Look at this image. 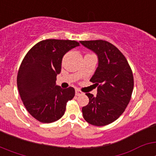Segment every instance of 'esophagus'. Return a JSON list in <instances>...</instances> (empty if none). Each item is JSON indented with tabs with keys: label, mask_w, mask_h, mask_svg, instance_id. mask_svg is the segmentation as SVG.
Listing matches in <instances>:
<instances>
[{
	"label": "esophagus",
	"mask_w": 156,
	"mask_h": 156,
	"mask_svg": "<svg viewBox=\"0 0 156 156\" xmlns=\"http://www.w3.org/2000/svg\"><path fill=\"white\" fill-rule=\"evenodd\" d=\"M82 94H83V92H82L80 90H79V89H76V96H80V95Z\"/></svg>",
	"instance_id": "34e87169"
}]
</instances>
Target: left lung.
<instances>
[{
	"mask_svg": "<svg viewBox=\"0 0 156 156\" xmlns=\"http://www.w3.org/2000/svg\"><path fill=\"white\" fill-rule=\"evenodd\" d=\"M80 44L95 52L98 58V66L90 79L98 87V93L95 97L86 94L89 103L82 108L83 116L94 126L110 124L123 113L131 98V68L122 52L108 41H83Z\"/></svg>",
	"mask_w": 156,
	"mask_h": 156,
	"instance_id": "left-lung-1",
	"label": "left lung"
}]
</instances>
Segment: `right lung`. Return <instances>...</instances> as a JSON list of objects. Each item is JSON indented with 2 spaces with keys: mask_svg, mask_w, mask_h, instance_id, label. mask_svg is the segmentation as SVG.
I'll return each mask as SVG.
<instances>
[{
  "mask_svg": "<svg viewBox=\"0 0 156 156\" xmlns=\"http://www.w3.org/2000/svg\"><path fill=\"white\" fill-rule=\"evenodd\" d=\"M69 40L48 39L36 44L27 52L17 76L19 94L29 113L37 120L49 123L61 119L66 103L75 95L73 87L56 86L66 52L79 46Z\"/></svg>",
  "mask_w": 156,
  "mask_h": 156,
  "instance_id": "add662e5",
  "label": "right lung"
}]
</instances>
